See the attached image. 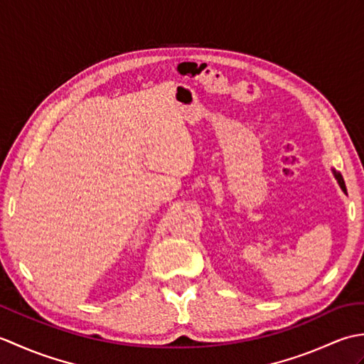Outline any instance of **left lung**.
<instances>
[{"label": "left lung", "mask_w": 364, "mask_h": 364, "mask_svg": "<svg viewBox=\"0 0 364 364\" xmlns=\"http://www.w3.org/2000/svg\"><path fill=\"white\" fill-rule=\"evenodd\" d=\"M335 176H336V180H338V183H339V186L343 188V191H344V192H347V189H346V184H344V180H343V175L335 172Z\"/></svg>", "instance_id": "8db88e82"}]
</instances>
